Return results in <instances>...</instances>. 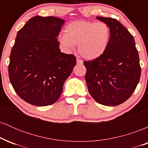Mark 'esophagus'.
<instances>
[{
  "instance_id": "obj_1",
  "label": "esophagus",
  "mask_w": 148,
  "mask_h": 148,
  "mask_svg": "<svg viewBox=\"0 0 148 148\" xmlns=\"http://www.w3.org/2000/svg\"><path fill=\"white\" fill-rule=\"evenodd\" d=\"M76 63L79 64H82L83 63H84V62H83V61L81 60H80V59L77 58V59H76Z\"/></svg>"
}]
</instances>
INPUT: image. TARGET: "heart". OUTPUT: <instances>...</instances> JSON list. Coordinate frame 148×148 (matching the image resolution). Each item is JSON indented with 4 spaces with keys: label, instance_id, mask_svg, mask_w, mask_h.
<instances>
[{
    "label": "heart",
    "instance_id": "1",
    "mask_svg": "<svg viewBox=\"0 0 148 148\" xmlns=\"http://www.w3.org/2000/svg\"><path fill=\"white\" fill-rule=\"evenodd\" d=\"M111 36V28L104 22L76 21L66 25L64 34L59 35V42L67 51L79 45L80 55L92 60L106 52Z\"/></svg>",
    "mask_w": 148,
    "mask_h": 148
}]
</instances>
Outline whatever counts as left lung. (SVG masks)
<instances>
[{
	"mask_svg": "<svg viewBox=\"0 0 148 148\" xmlns=\"http://www.w3.org/2000/svg\"><path fill=\"white\" fill-rule=\"evenodd\" d=\"M111 31L106 52L95 60L84 61L88 91L97 102L118 106L132 96L139 82L140 66L133 36L118 20L97 16Z\"/></svg>",
	"mask_w": 148,
	"mask_h": 148,
	"instance_id": "1",
	"label": "left lung"
}]
</instances>
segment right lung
<instances>
[{
  "mask_svg": "<svg viewBox=\"0 0 148 148\" xmlns=\"http://www.w3.org/2000/svg\"><path fill=\"white\" fill-rule=\"evenodd\" d=\"M64 20L36 16L18 31L8 66L10 83L17 95L37 106L53 104L76 64L72 54L60 51L57 40Z\"/></svg>",
  "mask_w": 148,
  "mask_h": 148,
  "instance_id": "obj_1",
  "label": "right lung"
}]
</instances>
